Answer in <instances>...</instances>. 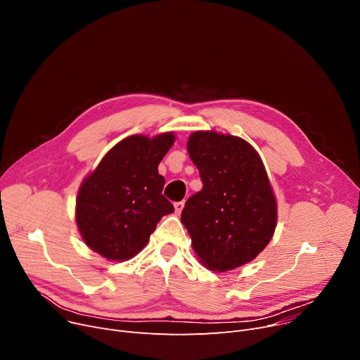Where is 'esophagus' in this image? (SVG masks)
<instances>
[{"label":"esophagus","instance_id":"1","mask_svg":"<svg viewBox=\"0 0 360 360\" xmlns=\"http://www.w3.org/2000/svg\"><path fill=\"white\" fill-rule=\"evenodd\" d=\"M184 205H185V202H184V201H179V202H175V204H174V207H175V213H176V214H179V213L182 212Z\"/></svg>","mask_w":360,"mask_h":360}]
</instances>
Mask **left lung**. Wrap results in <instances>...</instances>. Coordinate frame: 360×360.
I'll list each match as a JSON object with an SVG mask.
<instances>
[{"instance_id":"1","label":"left lung","mask_w":360,"mask_h":360,"mask_svg":"<svg viewBox=\"0 0 360 360\" xmlns=\"http://www.w3.org/2000/svg\"><path fill=\"white\" fill-rule=\"evenodd\" d=\"M186 147L202 181L181 213L197 258L216 273L251 262L277 226V200L259 155L217 131L193 132Z\"/></svg>"}]
</instances>
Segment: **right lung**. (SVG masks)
I'll list each match as a JSON object with an SVG mask.
<instances>
[{
    "label": "right lung",
    "instance_id": "add662e5",
    "mask_svg": "<svg viewBox=\"0 0 360 360\" xmlns=\"http://www.w3.org/2000/svg\"><path fill=\"white\" fill-rule=\"evenodd\" d=\"M175 143L172 131L129 136L113 146L83 179L75 223L87 247L109 261H127L147 245L159 220L174 212L158 166Z\"/></svg>",
    "mask_w": 360,
    "mask_h": 360
}]
</instances>
